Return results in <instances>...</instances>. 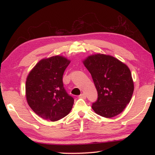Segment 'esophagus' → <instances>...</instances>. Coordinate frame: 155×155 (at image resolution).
Wrapping results in <instances>:
<instances>
[{"label":"esophagus","mask_w":155,"mask_h":155,"mask_svg":"<svg viewBox=\"0 0 155 155\" xmlns=\"http://www.w3.org/2000/svg\"><path fill=\"white\" fill-rule=\"evenodd\" d=\"M80 98H83V99H85V98H86V96H85V94H81V95L78 96Z\"/></svg>","instance_id":"1"}]
</instances>
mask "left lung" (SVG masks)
<instances>
[{
	"mask_svg": "<svg viewBox=\"0 0 155 155\" xmlns=\"http://www.w3.org/2000/svg\"><path fill=\"white\" fill-rule=\"evenodd\" d=\"M90 72L98 91V100L92 104L96 114L107 118L124 111L134 91L130 70L115 57L104 54H94L83 61Z\"/></svg>",
	"mask_w": 155,
	"mask_h": 155,
	"instance_id": "obj_1",
	"label": "left lung"
}]
</instances>
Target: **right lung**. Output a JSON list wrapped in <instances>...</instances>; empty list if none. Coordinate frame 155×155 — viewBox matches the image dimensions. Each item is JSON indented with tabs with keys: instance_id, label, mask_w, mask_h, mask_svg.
Here are the masks:
<instances>
[{
	"instance_id": "add662e5",
	"label": "right lung",
	"mask_w": 155,
	"mask_h": 155,
	"mask_svg": "<svg viewBox=\"0 0 155 155\" xmlns=\"http://www.w3.org/2000/svg\"><path fill=\"white\" fill-rule=\"evenodd\" d=\"M70 63L64 56H52L41 59L28 73L25 85L27 101L41 118L55 122L71 111L74 99L63 84V74Z\"/></svg>"
}]
</instances>
